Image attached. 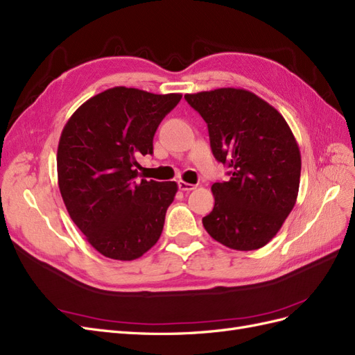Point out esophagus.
Here are the masks:
<instances>
[{"mask_svg": "<svg viewBox=\"0 0 355 355\" xmlns=\"http://www.w3.org/2000/svg\"><path fill=\"white\" fill-rule=\"evenodd\" d=\"M179 188H180L182 191H193V189H196V188H197V185H193V184H188V182H184V180H180V182H179Z\"/></svg>", "mask_w": 355, "mask_h": 355, "instance_id": "1", "label": "esophagus"}]
</instances>
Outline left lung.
Returning a JSON list of instances; mask_svg holds the SVG:
<instances>
[{"instance_id":"8db88e82","label":"left lung","mask_w":355,"mask_h":355,"mask_svg":"<svg viewBox=\"0 0 355 355\" xmlns=\"http://www.w3.org/2000/svg\"><path fill=\"white\" fill-rule=\"evenodd\" d=\"M207 123L215 158L230 179L215 182L214 210L206 232L236 251L269 243L293 210L300 185L302 157L282 114L254 92L218 88L187 94Z\"/></svg>"}]
</instances>
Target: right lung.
Instances as JSON below:
<instances>
[{
    "mask_svg": "<svg viewBox=\"0 0 355 355\" xmlns=\"http://www.w3.org/2000/svg\"><path fill=\"white\" fill-rule=\"evenodd\" d=\"M180 98L114 86L64 125L56 154L64 205L86 241L112 260H136L162 233L178 184L137 180V158L154 152L159 122Z\"/></svg>",
    "mask_w": 355,
    "mask_h": 355,
    "instance_id": "1",
    "label": "right lung"
}]
</instances>
